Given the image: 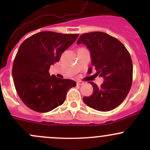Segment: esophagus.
I'll return each mask as SVG.
<instances>
[{"label":"esophagus","instance_id":"esophagus-1","mask_svg":"<svg viewBox=\"0 0 150 150\" xmlns=\"http://www.w3.org/2000/svg\"><path fill=\"white\" fill-rule=\"evenodd\" d=\"M77 84L80 85V86H82V85L84 84V82H83V81H77Z\"/></svg>","mask_w":150,"mask_h":150}]
</instances>
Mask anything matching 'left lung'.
<instances>
[{
  "instance_id": "left-lung-1",
  "label": "left lung",
  "mask_w": 150,
  "mask_h": 150,
  "mask_svg": "<svg viewBox=\"0 0 150 150\" xmlns=\"http://www.w3.org/2000/svg\"><path fill=\"white\" fill-rule=\"evenodd\" d=\"M77 43L85 44L90 50L96 75L105 80L101 87L89 82L93 93L84 96L83 102L98 111L114 110L126 98L132 85L133 64L129 52L120 40L102 32L84 33ZM91 72V68L88 71Z\"/></svg>"
}]
</instances>
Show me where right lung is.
Returning a JSON list of instances; mask_svg holds the SVG:
<instances>
[{"label": "right lung", "instance_id": "add662e5", "mask_svg": "<svg viewBox=\"0 0 150 150\" xmlns=\"http://www.w3.org/2000/svg\"><path fill=\"white\" fill-rule=\"evenodd\" d=\"M78 34L40 32L27 38L19 46L13 63L15 88L24 104L38 112H48L64 103L67 92L76 86L72 80L50 75V67Z\"/></svg>", "mask_w": 150, "mask_h": 150}]
</instances>
